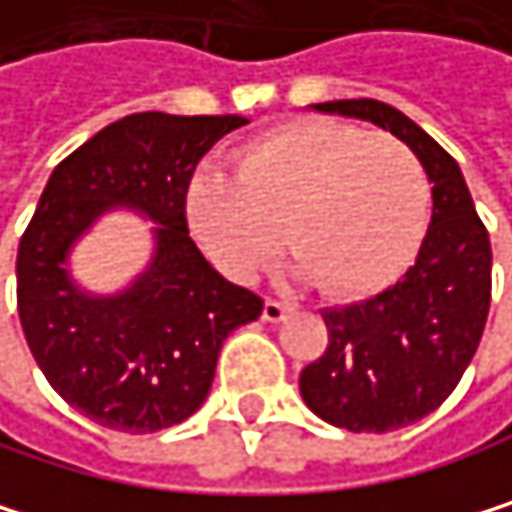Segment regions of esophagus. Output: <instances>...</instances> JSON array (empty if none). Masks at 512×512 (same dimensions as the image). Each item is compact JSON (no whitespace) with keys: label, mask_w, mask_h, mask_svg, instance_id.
<instances>
[{"label":"esophagus","mask_w":512,"mask_h":512,"mask_svg":"<svg viewBox=\"0 0 512 512\" xmlns=\"http://www.w3.org/2000/svg\"><path fill=\"white\" fill-rule=\"evenodd\" d=\"M293 311L290 302H277V299H265V308H262V320L265 323H280L287 314Z\"/></svg>","instance_id":"1"}]
</instances>
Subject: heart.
<instances>
[{"label":"heart","instance_id":"b5f03b06","mask_svg":"<svg viewBox=\"0 0 512 512\" xmlns=\"http://www.w3.org/2000/svg\"><path fill=\"white\" fill-rule=\"evenodd\" d=\"M427 216L418 158L351 124L290 121L235 155V176L201 167L186 219L232 280L256 277L287 235L305 274L332 296L385 287L412 259Z\"/></svg>","mask_w":512,"mask_h":512}]
</instances>
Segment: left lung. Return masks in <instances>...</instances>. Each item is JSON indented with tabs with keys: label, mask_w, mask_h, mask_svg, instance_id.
I'll return each mask as SVG.
<instances>
[{
	"label": "left lung",
	"mask_w": 512,
	"mask_h": 512,
	"mask_svg": "<svg viewBox=\"0 0 512 512\" xmlns=\"http://www.w3.org/2000/svg\"><path fill=\"white\" fill-rule=\"evenodd\" d=\"M369 121L421 161L433 213L415 265L369 299L323 308L329 345L299 375L305 406L354 433H388L437 409L470 366L492 302V244L458 161L381 100L314 103Z\"/></svg>",
	"instance_id": "left-lung-1"
}]
</instances>
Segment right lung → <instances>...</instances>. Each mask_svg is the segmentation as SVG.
Segmentation results:
<instances>
[{"mask_svg": "<svg viewBox=\"0 0 512 512\" xmlns=\"http://www.w3.org/2000/svg\"><path fill=\"white\" fill-rule=\"evenodd\" d=\"M244 115L134 112L63 158L17 250V311L48 385L109 430L186 421L210 394L222 342L262 314L195 247L186 189L216 140ZM147 219L150 262L121 291L94 294L71 253L109 212Z\"/></svg>", "mask_w": 512, "mask_h": 512, "instance_id": "obj_1", "label": "right lung"}]
</instances>
